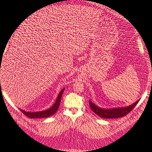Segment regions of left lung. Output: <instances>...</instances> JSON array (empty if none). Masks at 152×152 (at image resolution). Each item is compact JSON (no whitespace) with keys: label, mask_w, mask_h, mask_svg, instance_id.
Returning <instances> with one entry per match:
<instances>
[{"label":"left lung","mask_w":152,"mask_h":152,"mask_svg":"<svg viewBox=\"0 0 152 152\" xmlns=\"http://www.w3.org/2000/svg\"><path fill=\"white\" fill-rule=\"evenodd\" d=\"M139 101L140 100H137L134 103L125 107L103 108L98 107L92 102L91 100H89V105L91 109L99 117L103 118H115L126 115L128 113H129L134 108L136 104L139 102Z\"/></svg>","instance_id":"8db88e82"}]
</instances>
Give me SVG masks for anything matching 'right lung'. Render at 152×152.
I'll use <instances>...</instances> for the list:
<instances>
[{"label":"right lung","mask_w":152,"mask_h":152,"mask_svg":"<svg viewBox=\"0 0 152 152\" xmlns=\"http://www.w3.org/2000/svg\"><path fill=\"white\" fill-rule=\"evenodd\" d=\"M65 88H63L62 90H61V91L59 92V93L56 102H55L54 104L51 107H50L49 108H48L47 110H43V111H40V112H26L22 109H20V110H21L23 113L25 115L26 117H28L29 118H39L49 117L50 116H51L56 112L57 110L59 108V104H60V102H61V96H62L64 90H65Z\"/></svg>","instance_id":"1"}]
</instances>
